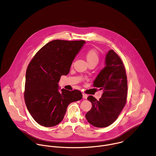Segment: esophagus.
<instances>
[{
  "mask_svg": "<svg viewBox=\"0 0 156 156\" xmlns=\"http://www.w3.org/2000/svg\"><path fill=\"white\" fill-rule=\"evenodd\" d=\"M87 96L86 95V94H83V99H87Z\"/></svg>",
  "mask_w": 156,
  "mask_h": 156,
  "instance_id": "1",
  "label": "esophagus"
}]
</instances>
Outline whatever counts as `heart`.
<instances>
[{"label":"heart","mask_w":156,"mask_h":156,"mask_svg":"<svg viewBox=\"0 0 156 156\" xmlns=\"http://www.w3.org/2000/svg\"><path fill=\"white\" fill-rule=\"evenodd\" d=\"M86 60L89 63H98L99 62V55L96 50L91 49L89 50L86 54Z\"/></svg>","instance_id":"b5f03b06"}]
</instances>
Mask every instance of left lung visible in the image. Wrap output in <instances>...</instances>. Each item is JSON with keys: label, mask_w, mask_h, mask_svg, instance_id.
<instances>
[{"label": "left lung", "mask_w": 156, "mask_h": 156, "mask_svg": "<svg viewBox=\"0 0 156 156\" xmlns=\"http://www.w3.org/2000/svg\"><path fill=\"white\" fill-rule=\"evenodd\" d=\"M93 82V86L99 87L103 94L99 101L92 96H88L92 108L85 117L95 127H107L113 123L120 114L126 103L128 90L124 65L113 50L106 54L105 66Z\"/></svg>", "instance_id": "1"}]
</instances>
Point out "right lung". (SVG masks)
Returning <instances> with one entry per match:
<instances>
[{
    "label": "right lung",
    "instance_id": "obj_1",
    "mask_svg": "<svg viewBox=\"0 0 156 156\" xmlns=\"http://www.w3.org/2000/svg\"><path fill=\"white\" fill-rule=\"evenodd\" d=\"M84 41L54 40L34 55L27 70L25 101L30 114L39 125L51 127L63 119L68 105L81 99L78 90L68 91L58 86L66 75Z\"/></svg>",
    "mask_w": 156,
    "mask_h": 156
}]
</instances>
